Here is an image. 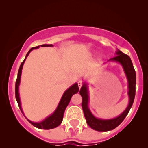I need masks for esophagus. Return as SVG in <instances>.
Segmentation results:
<instances>
[{
  "label": "esophagus",
  "mask_w": 148,
  "mask_h": 148,
  "mask_svg": "<svg viewBox=\"0 0 148 148\" xmlns=\"http://www.w3.org/2000/svg\"><path fill=\"white\" fill-rule=\"evenodd\" d=\"M82 84H83L82 81V80H79V81H78V86H79V89L82 87Z\"/></svg>",
  "instance_id": "esophagus-1"
}]
</instances>
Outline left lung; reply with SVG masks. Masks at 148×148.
<instances>
[{"mask_svg":"<svg viewBox=\"0 0 148 148\" xmlns=\"http://www.w3.org/2000/svg\"><path fill=\"white\" fill-rule=\"evenodd\" d=\"M115 62L120 63L123 67L126 77L128 82V96H129V104L126 110L118 117L113 119H99L95 117L89 110L88 107L89 103V92H88L87 84L84 83L81 89L79 91L80 95L82 97V107L84 114L86 123L92 129L99 132H106L114 130L117 126L120 125L122 121L125 120L126 116L127 115L130 110L132 107L135 96V84H136V73L134 69L132 62L128 55L123 53L120 50H117L116 52V56L110 59L108 62Z\"/></svg>","mask_w":148,"mask_h":148,"instance_id":"left-lung-1","label":"left lung"}]
</instances>
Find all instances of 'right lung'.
Returning <instances> with one entry per match:
<instances>
[{
  "mask_svg": "<svg viewBox=\"0 0 148 148\" xmlns=\"http://www.w3.org/2000/svg\"><path fill=\"white\" fill-rule=\"evenodd\" d=\"M41 46H43V47H48V46H53L52 44H43ZM39 47V46H36V47H33L28 51V52L26 54V58H25L24 60L23 61V62L21 64L20 67H19L18 72V77L17 79H16V86H15V95H16V101H17L18 104V107L20 108L21 111L23 113V114L24 115L23 112V110H22L21 105V100L20 97H19V93H18V88H19V84H20L21 82V71L22 69H23V64H24L25 61H26V59L27 58L28 54L30 53V52L33 50V49H38ZM79 92V86L77 83H75L74 84H73L72 86H70L67 90L65 91V92L64 93L63 96H62V99H61L60 102L59 103V105H58L57 108L56 109V110L54 111V112L52 114H51L50 116L46 117V119H44V120H43L42 122H33L31 121L28 120V121L32 125H34V127L37 128H39V129H44V130H50L53 129V128L59 126L61 123H62V120H63L64 117V111L66 108L67 105L69 103L70 100H71V98L74 94L77 93Z\"/></svg>",
  "mask_w": 148,
  "mask_h": 148,
  "instance_id": "obj_1",
  "label": "right lung"
}]
</instances>
